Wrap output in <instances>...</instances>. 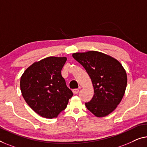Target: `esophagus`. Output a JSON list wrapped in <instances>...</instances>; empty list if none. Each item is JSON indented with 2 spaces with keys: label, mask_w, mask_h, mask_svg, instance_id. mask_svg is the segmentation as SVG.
Here are the masks:
<instances>
[{
  "label": "esophagus",
  "mask_w": 147,
  "mask_h": 147,
  "mask_svg": "<svg viewBox=\"0 0 147 147\" xmlns=\"http://www.w3.org/2000/svg\"><path fill=\"white\" fill-rule=\"evenodd\" d=\"M78 91H79V90H78V88H74V89L73 90V94H77Z\"/></svg>",
  "instance_id": "obj_1"
}]
</instances>
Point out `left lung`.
<instances>
[{"instance_id":"obj_1","label":"left lung","mask_w":147,"mask_h":147,"mask_svg":"<svg viewBox=\"0 0 147 147\" xmlns=\"http://www.w3.org/2000/svg\"><path fill=\"white\" fill-rule=\"evenodd\" d=\"M73 57L82 65L94 87V96L85 105L97 117H106L117 108L125 94L127 76L117 59L98 51L76 53Z\"/></svg>"}]
</instances>
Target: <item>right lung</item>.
Returning a JSON list of instances; mask_svg holds the SVG:
<instances>
[{
    "label": "right lung",
    "instance_id": "right-lung-1",
    "mask_svg": "<svg viewBox=\"0 0 147 147\" xmlns=\"http://www.w3.org/2000/svg\"><path fill=\"white\" fill-rule=\"evenodd\" d=\"M66 61L67 57L45 58L28 67L20 78V90L24 100L42 117H57L73 96L61 75Z\"/></svg>",
    "mask_w": 147,
    "mask_h": 147
}]
</instances>
